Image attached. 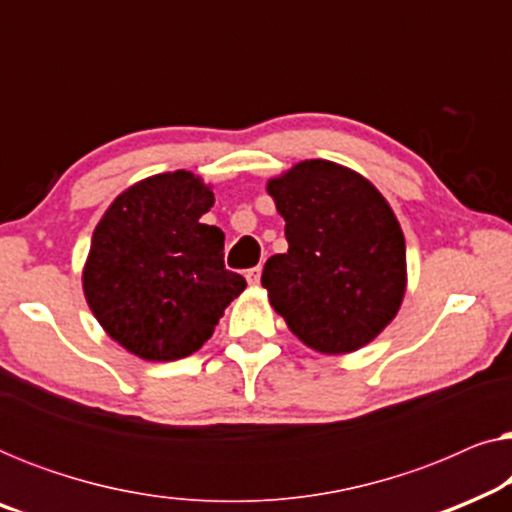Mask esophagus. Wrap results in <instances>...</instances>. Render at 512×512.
I'll return each instance as SVG.
<instances>
[{
    "label": "esophagus",
    "mask_w": 512,
    "mask_h": 512,
    "mask_svg": "<svg viewBox=\"0 0 512 512\" xmlns=\"http://www.w3.org/2000/svg\"><path fill=\"white\" fill-rule=\"evenodd\" d=\"M261 272H263L261 265H256V268L247 270V275H244V277H247L249 284H258V282H261Z\"/></svg>",
    "instance_id": "obj_1"
}]
</instances>
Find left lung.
I'll return each mask as SVG.
<instances>
[{
  "instance_id": "8db88e82",
  "label": "left lung",
  "mask_w": 512,
  "mask_h": 512,
  "mask_svg": "<svg viewBox=\"0 0 512 512\" xmlns=\"http://www.w3.org/2000/svg\"><path fill=\"white\" fill-rule=\"evenodd\" d=\"M286 254L268 258L270 305L307 347L354 352L384 331L405 293V240L382 193L331 160H303L268 181Z\"/></svg>"
}]
</instances>
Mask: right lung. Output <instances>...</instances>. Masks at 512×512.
<instances>
[{
    "label": "right lung",
    "mask_w": 512,
    "mask_h": 512,
    "mask_svg": "<svg viewBox=\"0 0 512 512\" xmlns=\"http://www.w3.org/2000/svg\"><path fill=\"white\" fill-rule=\"evenodd\" d=\"M212 205L209 186L177 170L130 186L97 223L83 293L109 338L139 359L198 352L247 286L223 265V230L200 223Z\"/></svg>",
    "instance_id": "1"
}]
</instances>
